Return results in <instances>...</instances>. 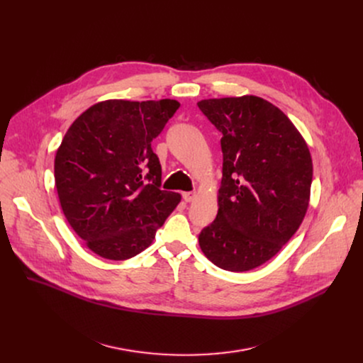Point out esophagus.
<instances>
[{
	"label": "esophagus",
	"mask_w": 363,
	"mask_h": 363,
	"mask_svg": "<svg viewBox=\"0 0 363 363\" xmlns=\"http://www.w3.org/2000/svg\"><path fill=\"white\" fill-rule=\"evenodd\" d=\"M195 196H196L195 192H185L184 194V201L185 202H192L195 199Z\"/></svg>",
	"instance_id": "esophagus-1"
}]
</instances>
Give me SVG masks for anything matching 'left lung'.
Masks as SVG:
<instances>
[{"instance_id":"obj_1","label":"left lung","mask_w":363,"mask_h":363,"mask_svg":"<svg viewBox=\"0 0 363 363\" xmlns=\"http://www.w3.org/2000/svg\"><path fill=\"white\" fill-rule=\"evenodd\" d=\"M223 133L218 214L198 237L205 257L228 272H248L273 258L308 208L313 162L293 122L252 94L196 103Z\"/></svg>"}]
</instances>
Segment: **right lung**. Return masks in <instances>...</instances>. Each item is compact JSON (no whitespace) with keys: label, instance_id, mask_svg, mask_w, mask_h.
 I'll return each instance as SVG.
<instances>
[{"label":"right lung","instance_id":"1","mask_svg":"<svg viewBox=\"0 0 363 363\" xmlns=\"http://www.w3.org/2000/svg\"><path fill=\"white\" fill-rule=\"evenodd\" d=\"M179 106L174 99L103 100L67 129L55 158L57 195L94 254L135 257L181 202V194L160 188L161 164L150 147Z\"/></svg>","mask_w":363,"mask_h":363}]
</instances>
